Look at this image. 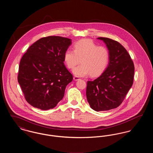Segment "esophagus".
Masks as SVG:
<instances>
[{
  "mask_svg": "<svg viewBox=\"0 0 153 153\" xmlns=\"http://www.w3.org/2000/svg\"><path fill=\"white\" fill-rule=\"evenodd\" d=\"M80 79V78L78 76H74L73 77V80H74V81H77V80H79Z\"/></svg>",
  "mask_w": 153,
  "mask_h": 153,
  "instance_id": "obj_1",
  "label": "esophagus"
}]
</instances>
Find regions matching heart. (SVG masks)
Returning a JSON list of instances; mask_svg holds the SVG:
<instances>
[{"label":"heart","mask_w":153,"mask_h":153,"mask_svg":"<svg viewBox=\"0 0 153 153\" xmlns=\"http://www.w3.org/2000/svg\"><path fill=\"white\" fill-rule=\"evenodd\" d=\"M74 50L68 49L64 53V61L68 68L76 67L73 73L77 76L83 77L89 74L92 76L99 75L108 64L109 51L103 46H98L90 39H81L74 45Z\"/></svg>","instance_id":"b5f03b06"}]
</instances>
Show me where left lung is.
I'll use <instances>...</instances> for the list:
<instances>
[{
	"label": "left lung",
	"instance_id": "1",
	"mask_svg": "<svg viewBox=\"0 0 153 153\" xmlns=\"http://www.w3.org/2000/svg\"><path fill=\"white\" fill-rule=\"evenodd\" d=\"M108 50L109 63L96 79L88 81L86 91L88 102L92 109L104 111L119 107L131 88L134 65L123 46L108 38L99 37Z\"/></svg>",
	"mask_w": 153,
	"mask_h": 153
}]
</instances>
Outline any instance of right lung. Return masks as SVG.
<instances>
[{
	"mask_svg": "<svg viewBox=\"0 0 153 153\" xmlns=\"http://www.w3.org/2000/svg\"><path fill=\"white\" fill-rule=\"evenodd\" d=\"M71 39L59 36L44 37L31 45L23 56L18 81L25 99L42 110L54 108L64 97L72 74L64 65V53Z\"/></svg>",
	"mask_w": 153,
	"mask_h": 153,
	"instance_id": "1",
	"label": "right lung"
}]
</instances>
